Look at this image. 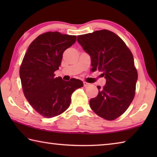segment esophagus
Returning <instances> with one entry per match:
<instances>
[{
	"instance_id": "obj_1",
	"label": "esophagus",
	"mask_w": 157,
	"mask_h": 157,
	"mask_svg": "<svg viewBox=\"0 0 157 157\" xmlns=\"http://www.w3.org/2000/svg\"><path fill=\"white\" fill-rule=\"evenodd\" d=\"M89 84L88 83V82H84V86H89Z\"/></svg>"
}]
</instances>
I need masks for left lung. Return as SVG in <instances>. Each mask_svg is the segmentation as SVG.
I'll return each mask as SVG.
<instances>
[{"instance_id": "left-lung-1", "label": "left lung", "mask_w": 157, "mask_h": 157, "mask_svg": "<svg viewBox=\"0 0 157 157\" xmlns=\"http://www.w3.org/2000/svg\"><path fill=\"white\" fill-rule=\"evenodd\" d=\"M78 43L90 55L92 71L102 72L103 89L89 101L91 109L102 118L113 121L121 116L134 98L138 73L133 55L117 34L107 30L78 36Z\"/></svg>"}]
</instances>
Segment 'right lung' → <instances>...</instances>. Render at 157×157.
I'll return each mask as SVG.
<instances>
[{
	"mask_svg": "<svg viewBox=\"0 0 157 157\" xmlns=\"http://www.w3.org/2000/svg\"><path fill=\"white\" fill-rule=\"evenodd\" d=\"M75 35L48 32L36 37L29 46L21 63L19 74L24 95L36 112L46 118L62 113L69 107L71 95L83 86V82L72 78H55L63 53L76 41Z\"/></svg>",
	"mask_w": 157,
	"mask_h": 157,
	"instance_id": "right-lung-1",
	"label": "right lung"
}]
</instances>
